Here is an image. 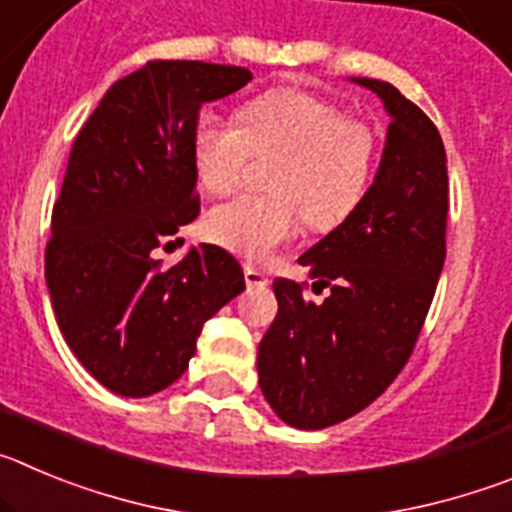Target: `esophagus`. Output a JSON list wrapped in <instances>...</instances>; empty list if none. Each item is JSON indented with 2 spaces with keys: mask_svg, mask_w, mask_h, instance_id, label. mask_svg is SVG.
<instances>
[{
  "mask_svg": "<svg viewBox=\"0 0 512 512\" xmlns=\"http://www.w3.org/2000/svg\"><path fill=\"white\" fill-rule=\"evenodd\" d=\"M243 277H246L248 287H266V284H269V277H266L264 271H259L251 264L243 266Z\"/></svg>",
  "mask_w": 512,
  "mask_h": 512,
  "instance_id": "esophagus-1",
  "label": "esophagus"
}]
</instances>
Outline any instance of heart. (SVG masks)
I'll return each instance as SVG.
<instances>
[{
	"label": "heart",
	"mask_w": 512,
	"mask_h": 512,
	"mask_svg": "<svg viewBox=\"0 0 512 512\" xmlns=\"http://www.w3.org/2000/svg\"><path fill=\"white\" fill-rule=\"evenodd\" d=\"M374 146L369 125L300 89L248 99L238 125L205 112L189 133V161L205 192H230L251 156L274 158L266 179L274 194L217 205L207 212L205 235L238 256L266 259L297 233L300 212L310 228H333L364 197Z\"/></svg>",
	"instance_id": "b5f03b06"
}]
</instances>
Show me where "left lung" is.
Here are the masks:
<instances>
[{
  "instance_id": "8db88e82",
  "label": "left lung",
  "mask_w": 512,
  "mask_h": 512,
  "mask_svg": "<svg viewBox=\"0 0 512 512\" xmlns=\"http://www.w3.org/2000/svg\"><path fill=\"white\" fill-rule=\"evenodd\" d=\"M390 115L372 187L302 253L330 295L274 279L279 312L259 343V384L271 410L300 431H320L372 405L408 364L431 307L449 217V171L436 125L392 84L351 79Z\"/></svg>"
}]
</instances>
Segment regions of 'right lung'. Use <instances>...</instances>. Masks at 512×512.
I'll use <instances>...</instances> for the list:
<instances>
[{
    "instance_id": "add662e5",
    "label": "right lung",
    "mask_w": 512,
    "mask_h": 512,
    "mask_svg": "<svg viewBox=\"0 0 512 512\" xmlns=\"http://www.w3.org/2000/svg\"><path fill=\"white\" fill-rule=\"evenodd\" d=\"M251 79L241 66L151 61L115 81L76 135L45 284L74 356L115 395L174 384L205 320L246 289L225 248L192 246L171 269L156 251L200 215L189 133L202 104Z\"/></svg>"
}]
</instances>
